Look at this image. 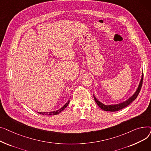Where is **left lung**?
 Returning a JSON list of instances; mask_svg holds the SVG:
<instances>
[{"mask_svg":"<svg viewBox=\"0 0 151 151\" xmlns=\"http://www.w3.org/2000/svg\"><path fill=\"white\" fill-rule=\"evenodd\" d=\"M142 80H143V70L142 71V75H141V80L139 81V83L138 84V88L136 90V91L134 92V93L132 95V96L129 97L127 100H126L122 102L119 103V104H111V105H105L103 103L100 101L96 97L94 96L93 95V98L95 101L97 103V104L98 106L103 110L106 111H111V112H113V111H117L120 110L124 108H125L126 106H127L129 105L131 103L137 99L138 97V94L139 93V91L141 90V86H142Z\"/></svg>","mask_w":151,"mask_h":151,"instance_id":"8db88e82","label":"left lung"}]
</instances>
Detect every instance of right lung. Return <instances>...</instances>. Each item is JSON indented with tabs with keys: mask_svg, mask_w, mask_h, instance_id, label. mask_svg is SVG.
Here are the masks:
<instances>
[{
	"mask_svg": "<svg viewBox=\"0 0 151 151\" xmlns=\"http://www.w3.org/2000/svg\"><path fill=\"white\" fill-rule=\"evenodd\" d=\"M69 102H70V100H68L64 105H63L62 108H60V109H59L58 110L54 111H51V112H38V113H40V114H43V115H44V114L45 115H56V114H58L61 111H62L68 106Z\"/></svg>",
	"mask_w": 151,
	"mask_h": 151,
	"instance_id": "add662e5",
	"label": "right lung"
}]
</instances>
